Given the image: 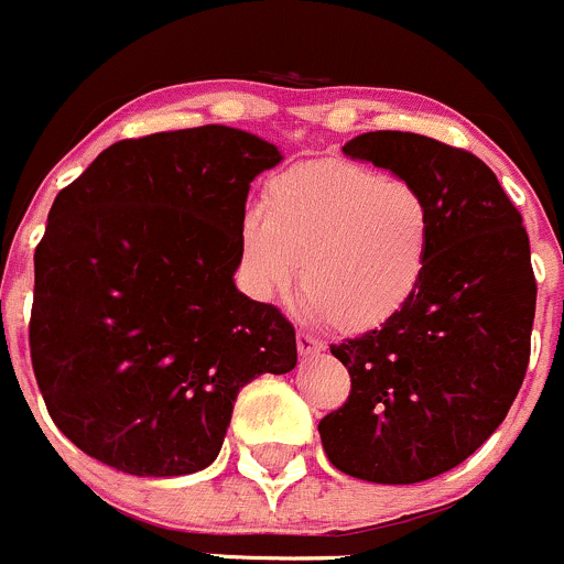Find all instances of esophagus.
I'll return each mask as SVG.
<instances>
[{
	"label": "esophagus",
	"mask_w": 564,
	"mask_h": 564,
	"mask_svg": "<svg viewBox=\"0 0 564 564\" xmlns=\"http://www.w3.org/2000/svg\"><path fill=\"white\" fill-rule=\"evenodd\" d=\"M295 348H299L301 356H312V354H321V350L326 348V345H323L321 339L312 337V334L299 332V337H295Z\"/></svg>",
	"instance_id": "34e87169"
}]
</instances>
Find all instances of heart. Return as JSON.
Listing matches in <instances>:
<instances>
[{
	"label": "heart",
	"mask_w": 564,
	"mask_h": 564,
	"mask_svg": "<svg viewBox=\"0 0 564 564\" xmlns=\"http://www.w3.org/2000/svg\"><path fill=\"white\" fill-rule=\"evenodd\" d=\"M431 238V203L416 183L343 159L282 170L265 186V208H249L238 227L254 290L282 293L301 263L310 315L339 332H370L409 306Z\"/></svg>",
	"instance_id": "1"
}]
</instances>
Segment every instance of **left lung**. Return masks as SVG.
Returning a JSON list of instances; mask_svg holds the SVG:
<instances>
[{
  "instance_id": "obj_1",
  "label": "left lung",
  "mask_w": 564,
  "mask_h": 564,
  "mask_svg": "<svg viewBox=\"0 0 564 564\" xmlns=\"http://www.w3.org/2000/svg\"><path fill=\"white\" fill-rule=\"evenodd\" d=\"M416 183L433 214L425 280L398 317L332 345L350 394L321 420L334 469L411 485L464 464L510 411L529 365L534 284L521 214L485 161L409 131L343 148Z\"/></svg>"
}]
</instances>
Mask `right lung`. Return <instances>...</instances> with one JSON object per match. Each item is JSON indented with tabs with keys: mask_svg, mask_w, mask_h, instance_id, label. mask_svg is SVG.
<instances>
[{
	"mask_svg": "<svg viewBox=\"0 0 564 564\" xmlns=\"http://www.w3.org/2000/svg\"><path fill=\"white\" fill-rule=\"evenodd\" d=\"M276 144L227 126L122 139L54 199L30 354L54 425L137 477L210 466L238 392L295 367V328L232 282Z\"/></svg>",
	"mask_w": 564,
	"mask_h": 564,
	"instance_id": "add662e5",
	"label": "right lung"
}]
</instances>
